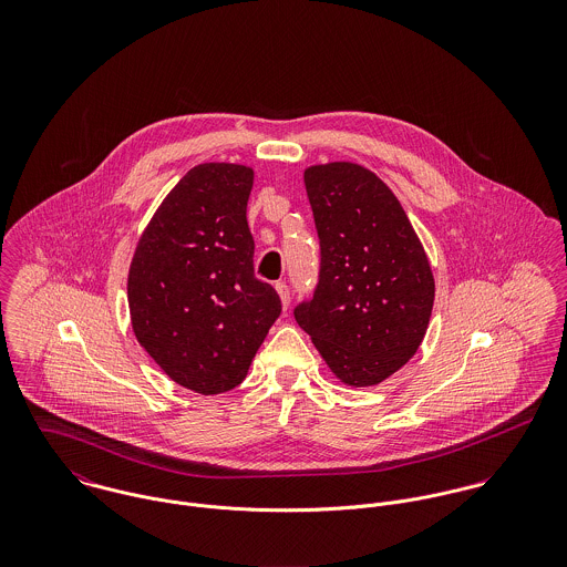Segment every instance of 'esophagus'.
<instances>
[{
    "mask_svg": "<svg viewBox=\"0 0 567 567\" xmlns=\"http://www.w3.org/2000/svg\"><path fill=\"white\" fill-rule=\"evenodd\" d=\"M275 288H277V295H279V299H281L284 310H288V306H290V288H288L284 281H279Z\"/></svg>",
    "mask_w": 567,
    "mask_h": 567,
    "instance_id": "obj_1",
    "label": "esophagus"
}]
</instances>
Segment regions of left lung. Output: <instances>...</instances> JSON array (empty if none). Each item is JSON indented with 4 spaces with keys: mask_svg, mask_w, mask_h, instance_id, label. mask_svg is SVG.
<instances>
[{
    "mask_svg": "<svg viewBox=\"0 0 567 567\" xmlns=\"http://www.w3.org/2000/svg\"><path fill=\"white\" fill-rule=\"evenodd\" d=\"M321 240L312 301L295 310L329 371L347 386H375L416 353L434 306L423 244L391 187L360 163L303 172Z\"/></svg>",
    "mask_w": 567,
    "mask_h": 567,
    "instance_id": "obj_1",
    "label": "left lung"
}]
</instances>
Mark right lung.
I'll return each mask as SVG.
<instances>
[{
  "instance_id": "right-lung-1",
  "label": "right lung",
  "mask_w": 567,
  "mask_h": 567,
  "mask_svg": "<svg viewBox=\"0 0 567 567\" xmlns=\"http://www.w3.org/2000/svg\"><path fill=\"white\" fill-rule=\"evenodd\" d=\"M255 172L200 163L163 198L128 268L137 342L163 373L200 395L236 389L281 312L255 277L246 203Z\"/></svg>"
}]
</instances>
